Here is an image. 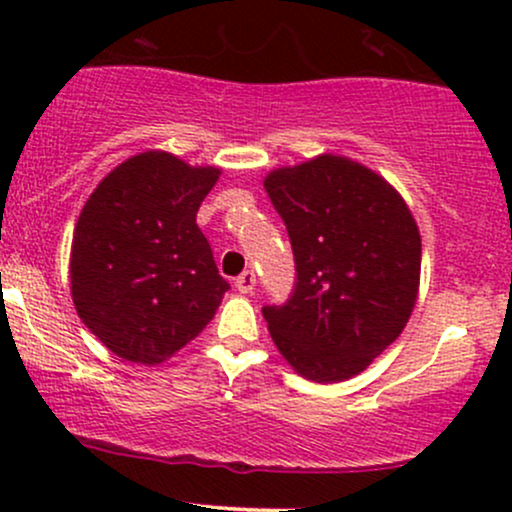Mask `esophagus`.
Wrapping results in <instances>:
<instances>
[{
	"instance_id": "obj_1",
	"label": "esophagus",
	"mask_w": 512,
	"mask_h": 512,
	"mask_svg": "<svg viewBox=\"0 0 512 512\" xmlns=\"http://www.w3.org/2000/svg\"><path fill=\"white\" fill-rule=\"evenodd\" d=\"M255 284H257V276H255V272H252V269H248V272H243L236 279V289L240 293H252V289H255Z\"/></svg>"
}]
</instances>
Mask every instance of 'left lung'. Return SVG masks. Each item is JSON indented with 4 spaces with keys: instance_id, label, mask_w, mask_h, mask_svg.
Instances as JSON below:
<instances>
[{
    "instance_id": "left-lung-1",
    "label": "left lung",
    "mask_w": 512,
    "mask_h": 512,
    "mask_svg": "<svg viewBox=\"0 0 512 512\" xmlns=\"http://www.w3.org/2000/svg\"><path fill=\"white\" fill-rule=\"evenodd\" d=\"M264 190L298 272L289 301L262 310L276 349L313 383L354 378L407 327L419 296V226L383 175L346 156L276 168Z\"/></svg>"
}]
</instances>
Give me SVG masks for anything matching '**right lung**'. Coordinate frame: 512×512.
Masks as SVG:
<instances>
[{"label":"right lung","instance_id":"1","mask_svg":"<svg viewBox=\"0 0 512 512\" xmlns=\"http://www.w3.org/2000/svg\"><path fill=\"white\" fill-rule=\"evenodd\" d=\"M219 175L151 149L110 170L86 199L69 255L72 301L125 361H168L221 305L228 281L197 226Z\"/></svg>","mask_w":512,"mask_h":512}]
</instances>
